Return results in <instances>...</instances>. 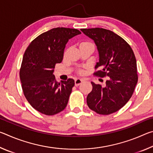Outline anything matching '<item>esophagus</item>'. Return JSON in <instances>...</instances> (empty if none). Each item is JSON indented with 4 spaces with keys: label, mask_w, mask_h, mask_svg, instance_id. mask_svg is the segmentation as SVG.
I'll use <instances>...</instances> for the list:
<instances>
[{
    "label": "esophagus",
    "mask_w": 153,
    "mask_h": 153,
    "mask_svg": "<svg viewBox=\"0 0 153 153\" xmlns=\"http://www.w3.org/2000/svg\"><path fill=\"white\" fill-rule=\"evenodd\" d=\"M83 81H84V80L82 79H79V78L76 79H75V86H78L79 84H82Z\"/></svg>",
    "instance_id": "34e87169"
}]
</instances>
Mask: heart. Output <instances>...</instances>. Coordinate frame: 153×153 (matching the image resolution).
<instances>
[{"label": "heart", "instance_id": "heart-1", "mask_svg": "<svg viewBox=\"0 0 153 153\" xmlns=\"http://www.w3.org/2000/svg\"><path fill=\"white\" fill-rule=\"evenodd\" d=\"M92 45V44L91 42H88V41H85V42H82L81 44H80V46H81V45ZM79 73L82 74L83 73V71L80 70L79 71Z\"/></svg>", "mask_w": 153, "mask_h": 153}]
</instances>
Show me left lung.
<instances>
[{
    "label": "left lung",
    "instance_id": "8db88e82",
    "mask_svg": "<svg viewBox=\"0 0 153 153\" xmlns=\"http://www.w3.org/2000/svg\"><path fill=\"white\" fill-rule=\"evenodd\" d=\"M81 31L94 41L99 53L95 69H101L94 75L108 76L104 87L91 82L87 105L98 114L109 115L122 108L133 94L138 79L135 55L129 44L112 31L100 27Z\"/></svg>",
    "mask_w": 153,
    "mask_h": 153
}]
</instances>
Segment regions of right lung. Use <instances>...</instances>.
<instances>
[{
    "instance_id": "obj_1",
    "label": "right lung",
    "mask_w": 153,
    "mask_h": 153,
    "mask_svg": "<svg viewBox=\"0 0 153 153\" xmlns=\"http://www.w3.org/2000/svg\"><path fill=\"white\" fill-rule=\"evenodd\" d=\"M80 33L73 28H53L36 37L25 50L20 80L25 98L38 112L54 115L66 107L75 82L69 78L57 82L53 71L63 61L69 39Z\"/></svg>"
}]
</instances>
